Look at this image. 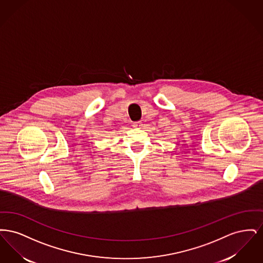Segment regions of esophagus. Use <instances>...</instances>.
Here are the masks:
<instances>
[{"label": "esophagus", "instance_id": "1", "mask_svg": "<svg viewBox=\"0 0 263 263\" xmlns=\"http://www.w3.org/2000/svg\"><path fill=\"white\" fill-rule=\"evenodd\" d=\"M141 122L140 121H134L133 123H132V126L134 127V128H139V127H141Z\"/></svg>", "mask_w": 263, "mask_h": 263}]
</instances>
